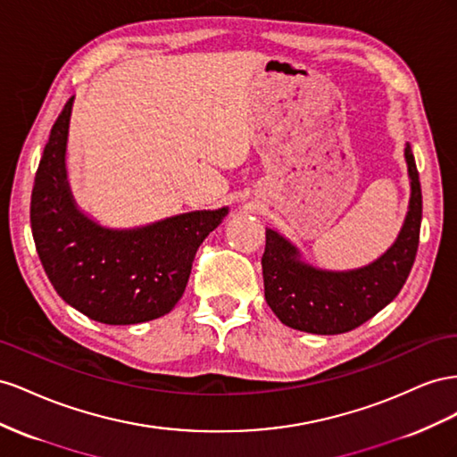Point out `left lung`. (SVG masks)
Listing matches in <instances>:
<instances>
[{
	"label": "left lung",
	"instance_id": "8db88e82",
	"mask_svg": "<svg viewBox=\"0 0 457 457\" xmlns=\"http://www.w3.org/2000/svg\"><path fill=\"white\" fill-rule=\"evenodd\" d=\"M410 208L395 245L375 262L346 271L314 268L296 246L266 228L262 276L266 303L287 328L316 335L356 329L393 303L406 283L420 245L421 184L410 143L406 145Z\"/></svg>",
	"mask_w": 457,
	"mask_h": 457
}]
</instances>
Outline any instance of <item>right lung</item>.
Here are the masks:
<instances>
[{
  "label": "right lung",
  "mask_w": 457,
  "mask_h": 457,
  "mask_svg": "<svg viewBox=\"0 0 457 457\" xmlns=\"http://www.w3.org/2000/svg\"><path fill=\"white\" fill-rule=\"evenodd\" d=\"M72 99L37 166L30 226L37 256L64 303L89 320L132 325L161 318L186 291L195 253L228 214L193 211L134 229H109L78 211L64 153Z\"/></svg>",
  "instance_id": "1"
}]
</instances>
